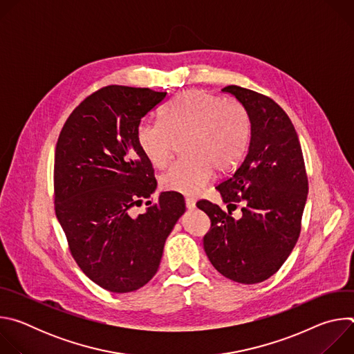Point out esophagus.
I'll return each instance as SVG.
<instances>
[{"mask_svg":"<svg viewBox=\"0 0 354 354\" xmlns=\"http://www.w3.org/2000/svg\"><path fill=\"white\" fill-rule=\"evenodd\" d=\"M185 201H186V207H187L189 210H193V209L196 207V200H194L193 197H186Z\"/></svg>","mask_w":354,"mask_h":354,"instance_id":"esophagus-1","label":"esophagus"}]
</instances>
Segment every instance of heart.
Wrapping results in <instances>:
<instances>
[{"mask_svg": "<svg viewBox=\"0 0 354 354\" xmlns=\"http://www.w3.org/2000/svg\"><path fill=\"white\" fill-rule=\"evenodd\" d=\"M249 133V119L235 100H220L205 91H186L164 108L161 122H142L137 142L145 158L164 168L182 141L186 154L161 176L165 190L198 194L210 182L214 167L225 171L241 158Z\"/></svg>", "mask_w": 354, "mask_h": 354, "instance_id": "b5f03b06", "label": "heart"}]
</instances>
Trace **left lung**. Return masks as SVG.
I'll return each instance as SVG.
<instances>
[{"label": "left lung", "mask_w": 354, "mask_h": 354, "mask_svg": "<svg viewBox=\"0 0 354 354\" xmlns=\"http://www.w3.org/2000/svg\"><path fill=\"white\" fill-rule=\"evenodd\" d=\"M221 91L246 111L250 136L241 164L217 186L228 213L207 200L197 203L212 221L203 246L223 276L255 284L274 274L295 246L308 178L297 131L274 100L236 85ZM236 203L243 205L238 221L229 209Z\"/></svg>", "instance_id": "8db88e82"}]
</instances>
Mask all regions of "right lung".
<instances>
[{"instance_id": "obj_1", "label": "right lung", "mask_w": 354, "mask_h": 354, "mask_svg": "<svg viewBox=\"0 0 354 354\" xmlns=\"http://www.w3.org/2000/svg\"><path fill=\"white\" fill-rule=\"evenodd\" d=\"M165 99L167 92L149 88L105 86L73 111L57 140V220L81 270L112 292L138 290L154 277L165 241L186 210L180 193L162 192L158 203L130 214L157 189L137 129Z\"/></svg>"}]
</instances>
